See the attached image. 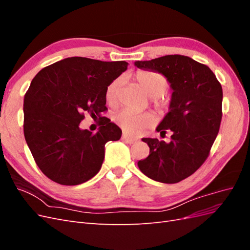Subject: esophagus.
Returning a JSON list of instances; mask_svg holds the SVG:
<instances>
[{
    "label": "esophagus",
    "instance_id": "34e87169",
    "mask_svg": "<svg viewBox=\"0 0 250 250\" xmlns=\"http://www.w3.org/2000/svg\"><path fill=\"white\" fill-rule=\"evenodd\" d=\"M122 140H123V141H125V142H126V143H128V144H132V143H134V142H135V139L130 138L129 135L126 134V133H123V134H122Z\"/></svg>",
    "mask_w": 250,
    "mask_h": 250
}]
</instances>
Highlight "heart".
Segmentation results:
<instances>
[{
  "mask_svg": "<svg viewBox=\"0 0 250 250\" xmlns=\"http://www.w3.org/2000/svg\"><path fill=\"white\" fill-rule=\"evenodd\" d=\"M135 82L151 96V102L154 106L165 110L169 107L170 98L166 95L169 82L163 74L152 71H138L133 76ZM120 80L111 81L105 90V99L110 106H113L119 100ZM115 122L122 128L124 131L130 134H137L145 130L156 120L152 112H133L129 110H122L113 118Z\"/></svg>",
  "mask_w": 250,
  "mask_h": 250,
  "instance_id": "obj_1",
  "label": "heart"
}]
</instances>
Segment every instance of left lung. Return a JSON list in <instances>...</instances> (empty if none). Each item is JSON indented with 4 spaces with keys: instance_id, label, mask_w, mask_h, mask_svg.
<instances>
[{
    "instance_id": "8db88e82",
    "label": "left lung",
    "mask_w": 250,
    "mask_h": 250,
    "mask_svg": "<svg viewBox=\"0 0 250 250\" xmlns=\"http://www.w3.org/2000/svg\"><path fill=\"white\" fill-rule=\"evenodd\" d=\"M140 69L162 73L173 89L170 110L156 131L170 143L144 138L149 156L139 161L149 178L176 184L197 171L209 155L222 119V86L209 67L184 55L135 62Z\"/></svg>"
}]
</instances>
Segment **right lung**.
I'll return each instance as SVG.
<instances>
[{"mask_svg": "<svg viewBox=\"0 0 250 250\" xmlns=\"http://www.w3.org/2000/svg\"><path fill=\"white\" fill-rule=\"evenodd\" d=\"M126 62L69 57L43 67L24 98V134L36 165L63 186L85 183L100 171L104 146L122 130L101 113L105 90L127 70ZM101 119L100 130L80 129L84 113Z\"/></svg>", "mask_w": 250, "mask_h": 250, "instance_id": "1", "label": "right lung"}]
</instances>
